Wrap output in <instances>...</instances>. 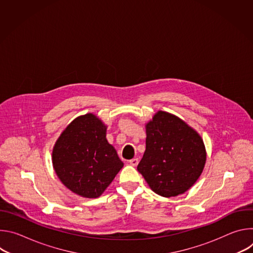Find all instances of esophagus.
I'll use <instances>...</instances> for the list:
<instances>
[{
	"label": "esophagus",
	"mask_w": 253,
	"mask_h": 253,
	"mask_svg": "<svg viewBox=\"0 0 253 253\" xmlns=\"http://www.w3.org/2000/svg\"><path fill=\"white\" fill-rule=\"evenodd\" d=\"M129 163H130V165H132V166H137L138 165V163H139V160L137 159V158H133V159H131L130 161H129Z\"/></svg>",
	"instance_id": "1"
}]
</instances>
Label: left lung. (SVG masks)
Segmentation results:
<instances>
[{
    "label": "left lung",
    "mask_w": 253,
    "mask_h": 253,
    "mask_svg": "<svg viewBox=\"0 0 253 253\" xmlns=\"http://www.w3.org/2000/svg\"><path fill=\"white\" fill-rule=\"evenodd\" d=\"M146 149L137 166L149 187L163 197L186 192L206 163L201 136L179 117L158 111L145 124Z\"/></svg>",
    "instance_id": "left-lung-1"
}]
</instances>
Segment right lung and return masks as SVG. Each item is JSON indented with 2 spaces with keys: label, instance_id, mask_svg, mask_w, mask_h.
I'll list each match as a JSON object with an SVG mask.
<instances>
[{
  "label": "right lung",
  "instance_id": "1",
  "mask_svg": "<svg viewBox=\"0 0 253 253\" xmlns=\"http://www.w3.org/2000/svg\"><path fill=\"white\" fill-rule=\"evenodd\" d=\"M106 132V124L87 113L72 121L55 143L54 170L60 181L79 196H101L124 166Z\"/></svg>",
  "mask_w": 253,
  "mask_h": 253
}]
</instances>
